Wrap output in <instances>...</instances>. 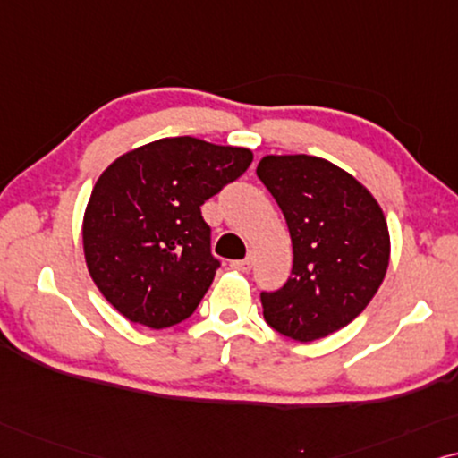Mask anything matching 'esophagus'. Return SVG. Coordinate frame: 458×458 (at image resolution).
I'll list each match as a JSON object with an SVG mask.
<instances>
[{
  "label": "esophagus",
  "mask_w": 458,
  "mask_h": 458,
  "mask_svg": "<svg viewBox=\"0 0 458 458\" xmlns=\"http://www.w3.org/2000/svg\"><path fill=\"white\" fill-rule=\"evenodd\" d=\"M230 267L236 272H249L253 267V255L249 253L245 259H236V261H230Z\"/></svg>",
  "instance_id": "34e87169"
}]
</instances>
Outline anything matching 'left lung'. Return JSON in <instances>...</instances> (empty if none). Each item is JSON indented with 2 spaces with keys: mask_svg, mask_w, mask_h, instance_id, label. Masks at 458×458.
<instances>
[{
  "mask_svg": "<svg viewBox=\"0 0 458 458\" xmlns=\"http://www.w3.org/2000/svg\"><path fill=\"white\" fill-rule=\"evenodd\" d=\"M258 175L289 225L293 270L261 293L274 331L301 344L327 337L369 306L389 266V230L367 186L310 155H266Z\"/></svg>",
  "mask_w": 458,
  "mask_h": 458,
  "instance_id": "obj_1",
  "label": "left lung"
}]
</instances>
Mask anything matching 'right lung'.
<instances>
[{
	"instance_id": "add662e5",
	"label": "right lung",
	"mask_w": 458,
	"mask_h": 458,
	"mask_svg": "<svg viewBox=\"0 0 458 458\" xmlns=\"http://www.w3.org/2000/svg\"><path fill=\"white\" fill-rule=\"evenodd\" d=\"M251 161L249 148L180 136L138 146L102 172L83 213V255L119 314L167 328L197 310L219 266L200 205Z\"/></svg>"
}]
</instances>
